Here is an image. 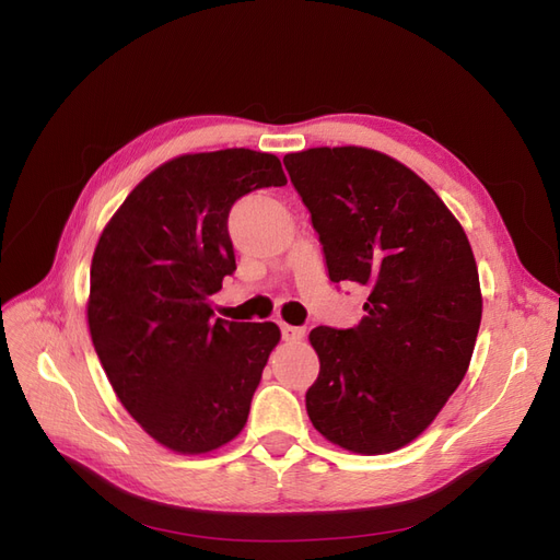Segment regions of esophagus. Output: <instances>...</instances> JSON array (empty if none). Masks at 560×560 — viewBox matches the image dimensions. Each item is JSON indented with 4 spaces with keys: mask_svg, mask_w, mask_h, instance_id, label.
<instances>
[{
    "mask_svg": "<svg viewBox=\"0 0 560 560\" xmlns=\"http://www.w3.org/2000/svg\"><path fill=\"white\" fill-rule=\"evenodd\" d=\"M280 329H282V338H284V341H292V343L303 341V336H306V329H301V327L280 325Z\"/></svg>",
    "mask_w": 560,
    "mask_h": 560,
    "instance_id": "34e87169",
    "label": "esophagus"
}]
</instances>
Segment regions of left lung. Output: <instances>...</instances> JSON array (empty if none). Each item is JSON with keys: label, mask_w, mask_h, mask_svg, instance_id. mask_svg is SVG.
I'll return each mask as SVG.
<instances>
[{"label": "left lung", "mask_w": 560, "mask_h": 560, "mask_svg": "<svg viewBox=\"0 0 560 560\" xmlns=\"http://www.w3.org/2000/svg\"><path fill=\"white\" fill-rule=\"evenodd\" d=\"M282 163L329 280L366 290L358 327L308 336L319 358L308 418L346 451L393 453L432 425L469 369L483 299L467 233L425 179L376 149L315 147Z\"/></svg>", "instance_id": "1"}]
</instances>
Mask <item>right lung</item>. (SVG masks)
Instances as JSON below:
<instances>
[{
    "instance_id": "obj_1",
    "label": "right lung",
    "mask_w": 560,
    "mask_h": 560,
    "mask_svg": "<svg viewBox=\"0 0 560 560\" xmlns=\"http://www.w3.org/2000/svg\"><path fill=\"white\" fill-rule=\"evenodd\" d=\"M282 184L280 159L264 151L182 154L135 186L100 233L93 346L124 409L167 451L210 453L245 428L280 327L212 319L208 299L235 270L231 206Z\"/></svg>"
}]
</instances>
